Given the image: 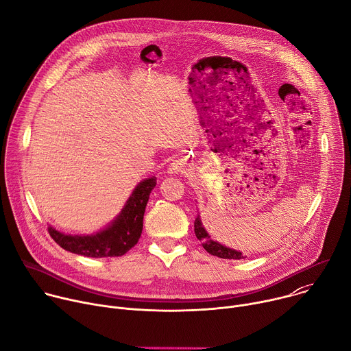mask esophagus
Listing matches in <instances>:
<instances>
[{
    "mask_svg": "<svg viewBox=\"0 0 351 351\" xmlns=\"http://www.w3.org/2000/svg\"><path fill=\"white\" fill-rule=\"evenodd\" d=\"M187 172V162H186V160H183V158H178V160H175V161H172L171 162V165H169V173H172V175H183V173H186Z\"/></svg>",
    "mask_w": 351,
    "mask_h": 351,
    "instance_id": "esophagus-1",
    "label": "esophagus"
}]
</instances>
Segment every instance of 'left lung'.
Listing matches in <instances>:
<instances>
[{
    "mask_svg": "<svg viewBox=\"0 0 351 351\" xmlns=\"http://www.w3.org/2000/svg\"><path fill=\"white\" fill-rule=\"evenodd\" d=\"M194 233H195L197 239L202 241L203 247L207 250V252L211 256H217V257L225 258V260H241V258H244L240 252H236V250H232V248H229L226 245H222L218 241L213 240L211 236L204 229V226L202 223V219H199L198 217L195 218V222H194Z\"/></svg>",
    "mask_w": 351,
    "mask_h": 351,
    "instance_id": "left-lung-1",
    "label": "left lung"
}]
</instances>
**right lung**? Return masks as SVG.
Wrapping results in <instances>:
<instances>
[{
  "mask_svg": "<svg viewBox=\"0 0 351 351\" xmlns=\"http://www.w3.org/2000/svg\"><path fill=\"white\" fill-rule=\"evenodd\" d=\"M156 184V178L140 182L117 219L95 234H65L53 226H48V233L57 244L73 254L93 258L121 257L129 252L141 236L145 206Z\"/></svg>",
  "mask_w": 351,
  "mask_h": 351,
  "instance_id": "1",
  "label": "right lung"
}]
</instances>
